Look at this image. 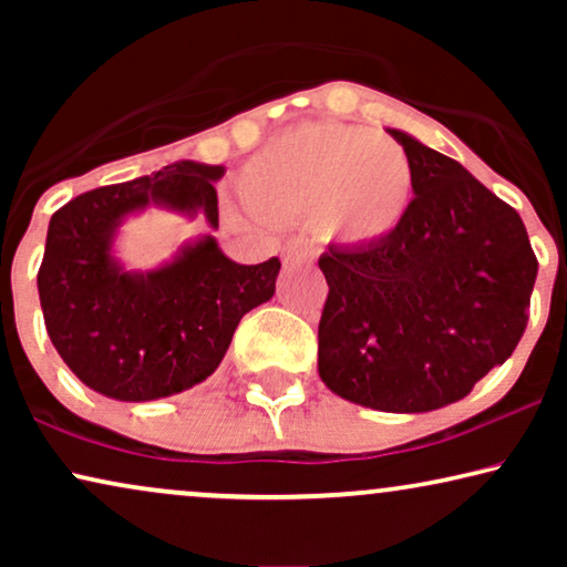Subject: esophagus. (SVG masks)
<instances>
[{"label":"esophagus","mask_w":567,"mask_h":567,"mask_svg":"<svg viewBox=\"0 0 567 567\" xmlns=\"http://www.w3.org/2000/svg\"><path fill=\"white\" fill-rule=\"evenodd\" d=\"M281 258H284V262L309 260V258H315V250H312V245L307 243V239H291V243L284 245Z\"/></svg>","instance_id":"esophagus-1"}]
</instances>
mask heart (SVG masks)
<instances>
[{
  "mask_svg": "<svg viewBox=\"0 0 567 567\" xmlns=\"http://www.w3.org/2000/svg\"><path fill=\"white\" fill-rule=\"evenodd\" d=\"M239 198L268 227L312 221L340 245H379L413 206L415 169L371 128L305 123L274 138L239 173Z\"/></svg>",
  "mask_w": 567,
  "mask_h": 567,
  "instance_id": "heart-1",
  "label": "heart"
}]
</instances>
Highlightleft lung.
Masks as SVG:
<instances>
[{
	"label": "left lung",
	"mask_w": 567,
	"mask_h": 567,
	"mask_svg": "<svg viewBox=\"0 0 567 567\" xmlns=\"http://www.w3.org/2000/svg\"><path fill=\"white\" fill-rule=\"evenodd\" d=\"M386 131L413 162V206L384 243L320 258L330 291L317 367L355 405L429 413L514 353L539 262L516 208L456 159Z\"/></svg>",
	"instance_id": "obj_1"
}]
</instances>
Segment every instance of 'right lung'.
<instances>
[{"instance_id":"add662e5","label":"right lung","mask_w":567,"mask_h":567,"mask_svg":"<svg viewBox=\"0 0 567 567\" xmlns=\"http://www.w3.org/2000/svg\"><path fill=\"white\" fill-rule=\"evenodd\" d=\"M221 165L175 162L136 181L103 185L51 216L38 293L53 348L90 390L146 402L190 390L219 367L243 317L276 291L281 260L239 266L214 237L173 262L131 274L111 245L123 216L150 204L204 212L219 227Z\"/></svg>"}]
</instances>
